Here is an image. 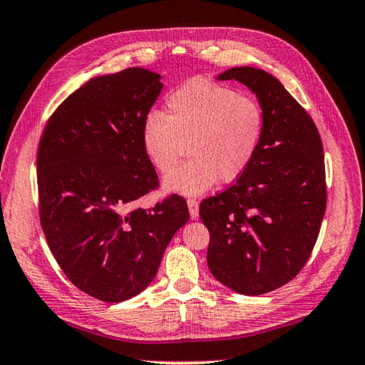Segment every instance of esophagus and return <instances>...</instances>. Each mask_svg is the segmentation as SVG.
I'll return each instance as SVG.
<instances>
[{
  "label": "esophagus",
  "mask_w": 365,
  "mask_h": 365,
  "mask_svg": "<svg viewBox=\"0 0 365 365\" xmlns=\"http://www.w3.org/2000/svg\"><path fill=\"white\" fill-rule=\"evenodd\" d=\"M188 211H190V215L193 219L197 217V214H200V202H197L196 200H193V197H188Z\"/></svg>",
  "instance_id": "obj_1"
}]
</instances>
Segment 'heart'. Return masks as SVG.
Wrapping results in <instances>:
<instances>
[{"label":"heart","instance_id":"heart-1","mask_svg":"<svg viewBox=\"0 0 365 365\" xmlns=\"http://www.w3.org/2000/svg\"><path fill=\"white\" fill-rule=\"evenodd\" d=\"M141 123V146L159 172H168L187 143L190 159L164 178L169 191L205 193L219 180H238L255 160L264 135V110L255 98L205 77L178 85Z\"/></svg>","mask_w":365,"mask_h":365}]
</instances>
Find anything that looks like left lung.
Listing matches in <instances>:
<instances>
[{
    "label": "left lung",
    "mask_w": 365,
    "mask_h": 365,
    "mask_svg": "<svg viewBox=\"0 0 365 365\" xmlns=\"http://www.w3.org/2000/svg\"><path fill=\"white\" fill-rule=\"evenodd\" d=\"M264 110V135L250 169L222 193L206 197L207 265L225 287L248 296L293 280L317 242L327 207L324 146L307 110L279 80L255 67H233Z\"/></svg>",
    "instance_id": "left-lung-1"
}]
</instances>
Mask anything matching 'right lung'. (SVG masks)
Segmentation results:
<instances>
[{
    "instance_id": "add662e5",
    "label": "right lung",
    "mask_w": 365,
    "mask_h": 365,
    "mask_svg": "<svg viewBox=\"0 0 365 365\" xmlns=\"http://www.w3.org/2000/svg\"><path fill=\"white\" fill-rule=\"evenodd\" d=\"M159 78L140 67L91 78L59 104L40 138L38 214L48 246L67 279L104 302L143 292L190 219L178 195L127 209L159 187L140 138Z\"/></svg>"
}]
</instances>
